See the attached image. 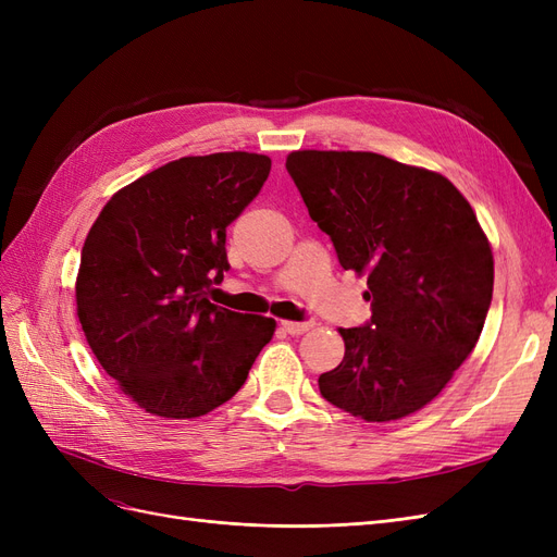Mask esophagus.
<instances>
[{"mask_svg": "<svg viewBox=\"0 0 557 557\" xmlns=\"http://www.w3.org/2000/svg\"><path fill=\"white\" fill-rule=\"evenodd\" d=\"M313 320H305V323H295V320H281V327L288 334H305L313 327Z\"/></svg>", "mask_w": 557, "mask_h": 557, "instance_id": "esophagus-1", "label": "esophagus"}]
</instances>
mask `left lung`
<instances>
[{"label": "left lung", "mask_w": 557, "mask_h": 557, "mask_svg": "<svg viewBox=\"0 0 557 557\" xmlns=\"http://www.w3.org/2000/svg\"><path fill=\"white\" fill-rule=\"evenodd\" d=\"M344 269L367 276L372 320L342 327L344 360L320 374L334 407L367 423L416 413L474 350L493 299V250L455 185L364 150L285 160Z\"/></svg>", "instance_id": "1"}]
</instances>
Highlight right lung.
Returning a JSON list of instances; mask_svg holds the SVG:
<instances>
[{
	"label": "right lung",
	"instance_id": "obj_1",
	"mask_svg": "<svg viewBox=\"0 0 557 557\" xmlns=\"http://www.w3.org/2000/svg\"><path fill=\"white\" fill-rule=\"evenodd\" d=\"M272 160L211 153L166 162L117 190L81 250L76 313L104 372L146 413L197 418L246 383L276 320L207 299L230 269L227 225Z\"/></svg>",
	"mask_w": 557,
	"mask_h": 557
}]
</instances>
